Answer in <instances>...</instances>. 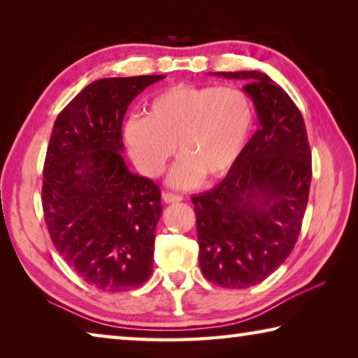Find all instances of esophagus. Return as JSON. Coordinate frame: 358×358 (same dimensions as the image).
Returning a JSON list of instances; mask_svg holds the SVG:
<instances>
[{
	"instance_id": "esophagus-1",
	"label": "esophagus",
	"mask_w": 358,
	"mask_h": 358,
	"mask_svg": "<svg viewBox=\"0 0 358 358\" xmlns=\"http://www.w3.org/2000/svg\"><path fill=\"white\" fill-rule=\"evenodd\" d=\"M162 199H164L166 203H175V202L183 201V196H178V194H173V192H164L162 194Z\"/></svg>"
}]
</instances>
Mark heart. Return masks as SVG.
<instances>
[{"mask_svg":"<svg viewBox=\"0 0 358 358\" xmlns=\"http://www.w3.org/2000/svg\"><path fill=\"white\" fill-rule=\"evenodd\" d=\"M254 106L237 87L177 83L155 94L147 117H131L123 137L138 171L150 178L164 172L167 161L178 151L167 183L189 189L203 175H226L250 141Z\"/></svg>","mask_w":358,"mask_h":358,"instance_id":"obj_1","label":"heart"}]
</instances>
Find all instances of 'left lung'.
Instances as JSON below:
<instances>
[{
	"mask_svg": "<svg viewBox=\"0 0 358 358\" xmlns=\"http://www.w3.org/2000/svg\"><path fill=\"white\" fill-rule=\"evenodd\" d=\"M245 83L256 131L220 185L192 197L199 264L227 289L262 282L292 252L311 185V150L299 107L259 71L213 72Z\"/></svg>",
	"mask_w": 358,
	"mask_h": 358,
	"instance_id": "left-lung-1",
	"label": "left lung"
}]
</instances>
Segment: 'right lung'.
Listing matches in <instances>:
<instances>
[{
	"label": "right lung",
	"instance_id": "obj_1",
	"mask_svg": "<svg viewBox=\"0 0 358 358\" xmlns=\"http://www.w3.org/2000/svg\"><path fill=\"white\" fill-rule=\"evenodd\" d=\"M166 76L101 78L85 87L53 124L42 208L66 264L106 292L141 287L153 273L161 189L123 159L121 124L138 93Z\"/></svg>",
	"mask_w": 358,
	"mask_h": 358
}]
</instances>
